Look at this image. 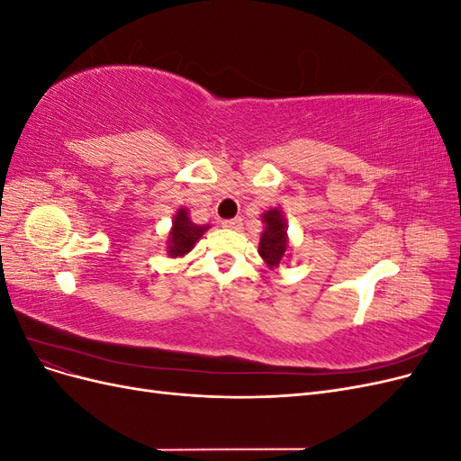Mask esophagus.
<instances>
[{
	"label": "esophagus",
	"mask_w": 461,
	"mask_h": 461,
	"mask_svg": "<svg viewBox=\"0 0 461 461\" xmlns=\"http://www.w3.org/2000/svg\"><path fill=\"white\" fill-rule=\"evenodd\" d=\"M222 227H225V229H232V230H240V229H242V219H240V217H234V219L222 221Z\"/></svg>",
	"instance_id": "obj_1"
}]
</instances>
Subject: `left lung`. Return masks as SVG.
Segmentation results:
<instances>
[{"instance_id":"1","label":"left lung","mask_w":461,"mask_h":461,"mask_svg":"<svg viewBox=\"0 0 461 461\" xmlns=\"http://www.w3.org/2000/svg\"><path fill=\"white\" fill-rule=\"evenodd\" d=\"M261 221L265 229L261 232L258 252L263 258V261L267 263V267L275 269L288 258V227L283 212L276 207L265 212L261 215Z\"/></svg>"}]
</instances>
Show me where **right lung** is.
<instances>
[{"instance_id": "add662e5", "label": "right lung", "mask_w": 461, "mask_h": 461, "mask_svg": "<svg viewBox=\"0 0 461 461\" xmlns=\"http://www.w3.org/2000/svg\"><path fill=\"white\" fill-rule=\"evenodd\" d=\"M207 229L209 225H196V222H192L188 217V209L180 207L173 219V229L169 232V240H167V252H169L171 258L186 256Z\"/></svg>"}]
</instances>
